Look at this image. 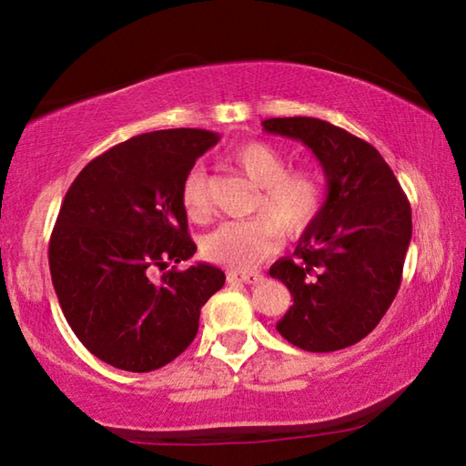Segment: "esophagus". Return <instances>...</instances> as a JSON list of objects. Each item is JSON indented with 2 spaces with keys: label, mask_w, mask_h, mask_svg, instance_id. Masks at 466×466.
<instances>
[{
  "label": "esophagus",
  "mask_w": 466,
  "mask_h": 466,
  "mask_svg": "<svg viewBox=\"0 0 466 466\" xmlns=\"http://www.w3.org/2000/svg\"><path fill=\"white\" fill-rule=\"evenodd\" d=\"M226 278H228V283L242 281V283H250V286H255V283L263 281L261 273H234V271H230L226 275Z\"/></svg>",
  "instance_id": "34e87169"
}]
</instances>
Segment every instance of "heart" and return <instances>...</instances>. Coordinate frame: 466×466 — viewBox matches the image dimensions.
<instances>
[{"label":"heart","mask_w":466,"mask_h":466,"mask_svg":"<svg viewBox=\"0 0 466 466\" xmlns=\"http://www.w3.org/2000/svg\"><path fill=\"white\" fill-rule=\"evenodd\" d=\"M228 160L258 187L255 211L261 216L216 226L205 234L201 250L211 263L248 271L279 248L281 232L298 238L317 222L325 205V185L319 172L309 167L288 168V157L258 139L236 146ZM180 201L191 219L208 218V177L199 167L187 172Z\"/></svg>","instance_id":"1"}]
</instances>
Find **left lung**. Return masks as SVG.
Instances as JSON below:
<instances>
[{"mask_svg": "<svg viewBox=\"0 0 466 466\" xmlns=\"http://www.w3.org/2000/svg\"><path fill=\"white\" fill-rule=\"evenodd\" d=\"M263 127L309 146L329 183L294 257L269 269L294 298L278 330L306 351L345 350L372 333L397 296L411 205L380 152L350 131L312 116L267 119Z\"/></svg>", "mask_w": 466, "mask_h": 466, "instance_id": "obj_1", "label": "left lung"}]
</instances>
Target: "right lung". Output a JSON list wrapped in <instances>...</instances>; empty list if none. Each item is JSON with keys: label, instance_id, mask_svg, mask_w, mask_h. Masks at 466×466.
I'll list each match as a JSON object with an SVG mask.
<instances>
[{"label": "right lung", "instance_id": "add662e5", "mask_svg": "<svg viewBox=\"0 0 466 466\" xmlns=\"http://www.w3.org/2000/svg\"><path fill=\"white\" fill-rule=\"evenodd\" d=\"M219 136L162 129L94 157L66 193L49 242L55 294L82 345L127 372H152L193 343L226 275L197 263L180 187ZM165 273L157 280L155 271Z\"/></svg>", "mask_w": 466, "mask_h": 466}]
</instances>
